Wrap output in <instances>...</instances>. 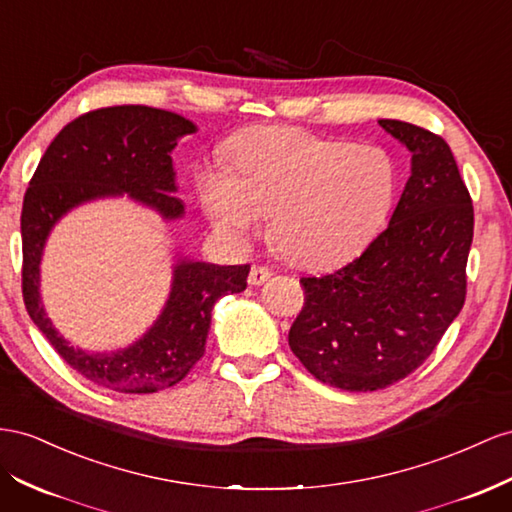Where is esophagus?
I'll use <instances>...</instances> for the list:
<instances>
[{
  "label": "esophagus",
  "mask_w": 512,
  "mask_h": 512,
  "mask_svg": "<svg viewBox=\"0 0 512 512\" xmlns=\"http://www.w3.org/2000/svg\"><path fill=\"white\" fill-rule=\"evenodd\" d=\"M269 278H271V271H269L267 267L254 265V267L250 269V278H247V282H250L252 286H260V284H265Z\"/></svg>",
  "instance_id": "34e87169"
}]
</instances>
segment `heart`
Returning <instances> with one entry per match:
<instances>
[{"label":"heart","instance_id":"1","mask_svg":"<svg viewBox=\"0 0 512 512\" xmlns=\"http://www.w3.org/2000/svg\"><path fill=\"white\" fill-rule=\"evenodd\" d=\"M232 174L209 172L200 200L213 228L241 241L271 217V243L301 267L357 252L392 209L396 161L381 146L325 140L295 127H256L230 150Z\"/></svg>","mask_w":512,"mask_h":512}]
</instances>
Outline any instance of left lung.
Listing matches in <instances>:
<instances>
[{
    "label": "left lung",
    "instance_id": "left-lung-1",
    "mask_svg": "<svg viewBox=\"0 0 512 512\" xmlns=\"http://www.w3.org/2000/svg\"><path fill=\"white\" fill-rule=\"evenodd\" d=\"M411 153V176L390 224L366 252L327 275L301 278L306 303L288 344L312 375L375 392L411 375L465 303L474 206L450 146L400 120H379Z\"/></svg>",
    "mask_w": 512,
    "mask_h": 512
}]
</instances>
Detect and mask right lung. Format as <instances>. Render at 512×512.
Returning <instances> with one entry per match:
<instances>
[{"mask_svg": "<svg viewBox=\"0 0 512 512\" xmlns=\"http://www.w3.org/2000/svg\"><path fill=\"white\" fill-rule=\"evenodd\" d=\"M191 120L165 109L118 105L68 122L45 150L23 198V301L34 325L79 375L124 394L172 388L204 355L215 301L241 293L250 265H213L174 252L168 299L142 338L116 351L73 347L53 327L40 297V262L51 230L81 204L127 196L176 222L185 204L174 193L172 150L196 133Z\"/></svg>", "mask_w": 512, "mask_h": 512, "instance_id": "1", "label": "right lung"}]
</instances>
